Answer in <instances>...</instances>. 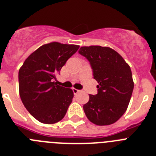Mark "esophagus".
Segmentation results:
<instances>
[{"instance_id": "34e87169", "label": "esophagus", "mask_w": 156, "mask_h": 156, "mask_svg": "<svg viewBox=\"0 0 156 156\" xmlns=\"http://www.w3.org/2000/svg\"><path fill=\"white\" fill-rule=\"evenodd\" d=\"M73 91L74 94H76L79 93V92L80 91V90H78V89H76V88H73Z\"/></svg>"}]
</instances>
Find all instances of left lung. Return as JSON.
<instances>
[{"label": "left lung", "instance_id": "8db88e82", "mask_svg": "<svg viewBox=\"0 0 156 156\" xmlns=\"http://www.w3.org/2000/svg\"><path fill=\"white\" fill-rule=\"evenodd\" d=\"M79 53L90 62L98 94L83 105L87 119L98 126L112 124L125 113L131 98L133 80L129 65L108 47H81Z\"/></svg>", "mask_w": 156, "mask_h": 156}]
</instances>
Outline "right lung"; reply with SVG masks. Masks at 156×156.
Segmentation results:
<instances>
[{
	"instance_id": "add662e5",
	"label": "right lung",
	"mask_w": 156,
	"mask_h": 156,
	"mask_svg": "<svg viewBox=\"0 0 156 156\" xmlns=\"http://www.w3.org/2000/svg\"><path fill=\"white\" fill-rule=\"evenodd\" d=\"M79 45L51 42L30 55L19 72V95L23 105L36 119L53 124L64 118L71 104L73 91L55 83L66 61Z\"/></svg>"
}]
</instances>
